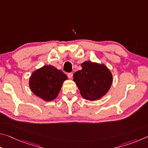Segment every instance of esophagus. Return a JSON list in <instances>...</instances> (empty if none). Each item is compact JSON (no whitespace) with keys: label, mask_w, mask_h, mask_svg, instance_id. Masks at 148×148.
I'll list each match as a JSON object with an SVG mask.
<instances>
[{"label":"esophagus","mask_w":148,"mask_h":148,"mask_svg":"<svg viewBox=\"0 0 148 148\" xmlns=\"http://www.w3.org/2000/svg\"><path fill=\"white\" fill-rule=\"evenodd\" d=\"M72 76H73V74H72V73H68V77H69V78H72Z\"/></svg>","instance_id":"34e87169"}]
</instances>
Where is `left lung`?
<instances>
[{"label": "left lung", "instance_id": "left-lung-1", "mask_svg": "<svg viewBox=\"0 0 148 148\" xmlns=\"http://www.w3.org/2000/svg\"><path fill=\"white\" fill-rule=\"evenodd\" d=\"M82 70L74 74V82L80 94L89 101L99 100L109 91L113 82L110 70L104 64L85 61L81 64Z\"/></svg>", "mask_w": 148, "mask_h": 148}]
</instances>
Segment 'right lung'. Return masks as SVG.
Masks as SVG:
<instances>
[{"label":"right lung","mask_w":148,"mask_h":148,"mask_svg":"<svg viewBox=\"0 0 148 148\" xmlns=\"http://www.w3.org/2000/svg\"><path fill=\"white\" fill-rule=\"evenodd\" d=\"M68 77L61 70L52 65H44L32 72L29 79V87L33 93L45 101L56 98L64 81Z\"/></svg>","instance_id":"obj_1"}]
</instances>
